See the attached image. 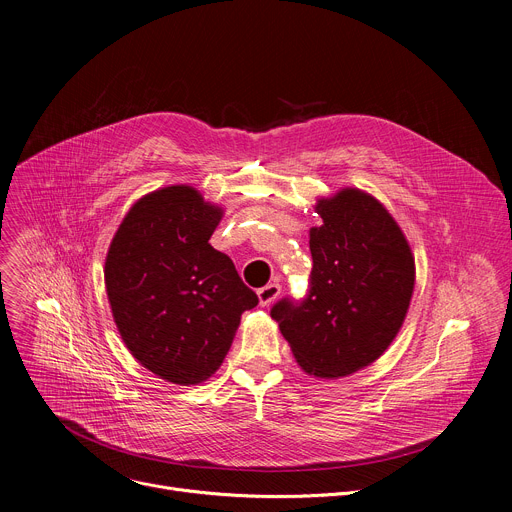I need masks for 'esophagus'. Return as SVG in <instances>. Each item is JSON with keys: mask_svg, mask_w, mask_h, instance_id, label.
Returning a JSON list of instances; mask_svg holds the SVG:
<instances>
[{"mask_svg": "<svg viewBox=\"0 0 512 512\" xmlns=\"http://www.w3.org/2000/svg\"><path fill=\"white\" fill-rule=\"evenodd\" d=\"M279 294H281V285L273 281V283H267L265 287H261L257 291V298H259L261 306H271L279 298Z\"/></svg>", "mask_w": 512, "mask_h": 512, "instance_id": "esophagus-1", "label": "esophagus"}]
</instances>
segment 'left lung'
Instances as JSON below:
<instances>
[{"label": "left lung", "mask_w": 512, "mask_h": 512, "mask_svg": "<svg viewBox=\"0 0 512 512\" xmlns=\"http://www.w3.org/2000/svg\"><path fill=\"white\" fill-rule=\"evenodd\" d=\"M310 229L308 298L281 300L271 318L296 362L318 379L348 377L375 362L399 334L415 287V259L391 212L369 192L320 198Z\"/></svg>", "instance_id": "left-lung-1"}]
</instances>
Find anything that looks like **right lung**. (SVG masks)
I'll return each mask as SVG.
<instances>
[{
    "label": "right lung",
    "mask_w": 512,
    "mask_h": 512,
    "mask_svg": "<svg viewBox=\"0 0 512 512\" xmlns=\"http://www.w3.org/2000/svg\"><path fill=\"white\" fill-rule=\"evenodd\" d=\"M223 208L176 184L141 196L105 259L117 330L133 358L174 385H198L221 367L241 314L257 306L233 261L208 243Z\"/></svg>",
    "instance_id": "right-lung-1"
}]
</instances>
